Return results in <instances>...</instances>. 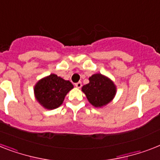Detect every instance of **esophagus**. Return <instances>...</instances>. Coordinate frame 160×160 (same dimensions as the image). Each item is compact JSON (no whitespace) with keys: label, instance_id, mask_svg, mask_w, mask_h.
Wrapping results in <instances>:
<instances>
[{"label":"esophagus","instance_id":"esophagus-1","mask_svg":"<svg viewBox=\"0 0 160 160\" xmlns=\"http://www.w3.org/2000/svg\"><path fill=\"white\" fill-rule=\"evenodd\" d=\"M75 86H76V88H82V82H78L75 83Z\"/></svg>","mask_w":160,"mask_h":160}]
</instances>
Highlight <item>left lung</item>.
Instances as JSON below:
<instances>
[{
    "label": "left lung",
    "mask_w": 160,
    "mask_h": 160,
    "mask_svg": "<svg viewBox=\"0 0 160 160\" xmlns=\"http://www.w3.org/2000/svg\"><path fill=\"white\" fill-rule=\"evenodd\" d=\"M88 101L95 107H102L109 104L116 94L114 83L101 73L89 78V83L82 88Z\"/></svg>",
    "instance_id": "8db88e82"
}]
</instances>
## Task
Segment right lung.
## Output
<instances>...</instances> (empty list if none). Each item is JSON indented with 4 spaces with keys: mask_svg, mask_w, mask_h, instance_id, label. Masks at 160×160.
<instances>
[{
    "mask_svg": "<svg viewBox=\"0 0 160 160\" xmlns=\"http://www.w3.org/2000/svg\"><path fill=\"white\" fill-rule=\"evenodd\" d=\"M72 88L70 82L52 73L37 82L34 94L41 105L47 109H54L62 105L67 93Z\"/></svg>",
    "mask_w": 160,
    "mask_h": 160,
    "instance_id": "right-lung-1",
    "label": "right lung"
}]
</instances>
